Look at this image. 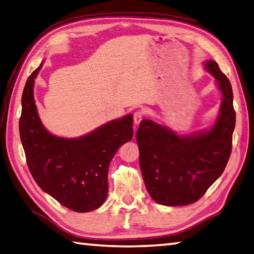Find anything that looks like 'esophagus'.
<instances>
[{
	"label": "esophagus",
	"instance_id": "1",
	"mask_svg": "<svg viewBox=\"0 0 254 254\" xmlns=\"http://www.w3.org/2000/svg\"><path fill=\"white\" fill-rule=\"evenodd\" d=\"M144 116V112L141 110H138L133 113V123L136 124V125H139L140 122L142 121V118Z\"/></svg>",
	"mask_w": 254,
	"mask_h": 254
}]
</instances>
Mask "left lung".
Here are the masks:
<instances>
[{
  "label": "left lung",
  "instance_id": "left-lung-1",
  "mask_svg": "<svg viewBox=\"0 0 254 254\" xmlns=\"http://www.w3.org/2000/svg\"><path fill=\"white\" fill-rule=\"evenodd\" d=\"M205 67L223 93L219 116L210 131L179 136L143 120L136 134L146 190L163 205H187L201 199L221 176L232 153L236 125L232 84L216 62L207 61Z\"/></svg>",
  "mask_w": 254,
  "mask_h": 254
}]
</instances>
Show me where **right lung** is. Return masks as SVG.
<instances>
[{"label":"right lung","instance_id":"1","mask_svg":"<svg viewBox=\"0 0 254 254\" xmlns=\"http://www.w3.org/2000/svg\"><path fill=\"white\" fill-rule=\"evenodd\" d=\"M41 66L28 78L21 97L19 133L28 168L39 187L61 204L79 213L93 211L108 195L113 156L132 138V115L80 138L53 136L43 127L33 99V83Z\"/></svg>","mask_w":254,"mask_h":254}]
</instances>
